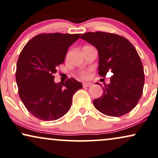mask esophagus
<instances>
[{"label": "esophagus", "instance_id": "esophagus-1", "mask_svg": "<svg viewBox=\"0 0 158 158\" xmlns=\"http://www.w3.org/2000/svg\"><path fill=\"white\" fill-rule=\"evenodd\" d=\"M82 85L83 87H89L92 85L90 83H83Z\"/></svg>", "mask_w": 158, "mask_h": 158}]
</instances>
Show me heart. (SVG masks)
<instances>
[{
  "label": "heart",
  "instance_id": "obj_1",
  "mask_svg": "<svg viewBox=\"0 0 158 158\" xmlns=\"http://www.w3.org/2000/svg\"><path fill=\"white\" fill-rule=\"evenodd\" d=\"M80 75L82 78H87L88 77V72H87V71H81Z\"/></svg>",
  "mask_w": 158,
  "mask_h": 158
}]
</instances>
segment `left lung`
<instances>
[{
  "instance_id": "obj_1",
  "label": "left lung",
  "mask_w": 158,
  "mask_h": 158,
  "mask_svg": "<svg viewBox=\"0 0 158 158\" xmlns=\"http://www.w3.org/2000/svg\"><path fill=\"white\" fill-rule=\"evenodd\" d=\"M81 38L98 51V74L113 73L110 83L105 84L102 95L93 101L97 110L109 116L118 117L135 108L144 84V69L137 51L125 37L116 34L87 32Z\"/></svg>"
}]
</instances>
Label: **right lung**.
Wrapping results in <instances>:
<instances>
[{
	"mask_svg": "<svg viewBox=\"0 0 158 158\" xmlns=\"http://www.w3.org/2000/svg\"><path fill=\"white\" fill-rule=\"evenodd\" d=\"M81 34H40L23 48L16 65L19 94L27 110L42 121H55L69 110L81 82L70 78L55 83L53 73L64 62L69 46Z\"/></svg>",
	"mask_w": 158,
	"mask_h": 158,
	"instance_id": "obj_1",
	"label": "right lung"
}]
</instances>
